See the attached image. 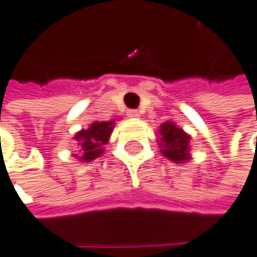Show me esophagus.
Masks as SVG:
<instances>
[{
	"instance_id": "esophagus-1",
	"label": "esophagus",
	"mask_w": 257,
	"mask_h": 257,
	"mask_svg": "<svg viewBox=\"0 0 257 257\" xmlns=\"http://www.w3.org/2000/svg\"><path fill=\"white\" fill-rule=\"evenodd\" d=\"M139 114L141 113L138 110H127V116H130V118H138Z\"/></svg>"
}]
</instances>
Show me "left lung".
<instances>
[{"instance_id": "8db88e82", "label": "left lung", "mask_w": 257, "mask_h": 257, "mask_svg": "<svg viewBox=\"0 0 257 257\" xmlns=\"http://www.w3.org/2000/svg\"><path fill=\"white\" fill-rule=\"evenodd\" d=\"M161 132V143L162 153L169 159L175 162H184L190 159L188 156V143L190 136L184 133L182 128L176 127L173 122H164L159 128Z\"/></svg>"}]
</instances>
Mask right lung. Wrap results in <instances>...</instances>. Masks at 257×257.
I'll return each instance as SVG.
<instances>
[{
	"label": "right lung",
	"instance_id": "add662e5",
	"mask_svg": "<svg viewBox=\"0 0 257 257\" xmlns=\"http://www.w3.org/2000/svg\"><path fill=\"white\" fill-rule=\"evenodd\" d=\"M113 121L108 122H93L87 130H81L75 139L81 147V161H93L102 155V146L107 144L108 136L113 130Z\"/></svg>",
	"mask_w": 257,
	"mask_h": 257
}]
</instances>
